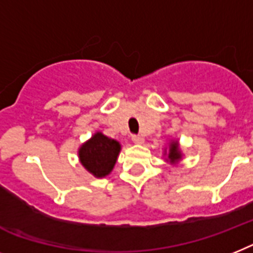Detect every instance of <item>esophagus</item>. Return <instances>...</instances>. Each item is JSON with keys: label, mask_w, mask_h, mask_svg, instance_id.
I'll return each mask as SVG.
<instances>
[{"label": "esophagus", "mask_w": 253, "mask_h": 253, "mask_svg": "<svg viewBox=\"0 0 253 253\" xmlns=\"http://www.w3.org/2000/svg\"><path fill=\"white\" fill-rule=\"evenodd\" d=\"M131 141L134 142V143H143V141H145V138L142 137V135L139 134H134V135H131Z\"/></svg>", "instance_id": "1"}]
</instances>
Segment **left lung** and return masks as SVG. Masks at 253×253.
I'll return each mask as SVG.
<instances>
[{
  "label": "left lung",
  "instance_id": "1",
  "mask_svg": "<svg viewBox=\"0 0 253 253\" xmlns=\"http://www.w3.org/2000/svg\"><path fill=\"white\" fill-rule=\"evenodd\" d=\"M169 160L172 163L177 162V160L181 158V152L178 151V146H177V142H173L172 145H170V149H169V155H168Z\"/></svg>",
  "mask_w": 253,
  "mask_h": 253
}]
</instances>
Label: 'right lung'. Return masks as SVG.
Masks as SVG:
<instances>
[{
	"instance_id": "add662e5",
	"label": "right lung",
	"mask_w": 253,
	"mask_h": 253,
	"mask_svg": "<svg viewBox=\"0 0 253 253\" xmlns=\"http://www.w3.org/2000/svg\"><path fill=\"white\" fill-rule=\"evenodd\" d=\"M120 152V143L102 133H95L91 139L81 146L79 156L83 166L95 177H104L111 172Z\"/></svg>"
}]
</instances>
